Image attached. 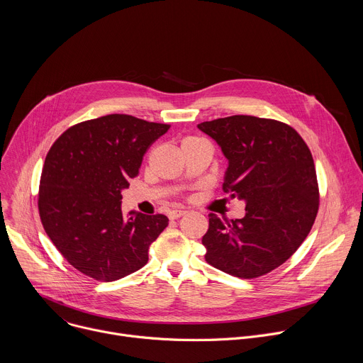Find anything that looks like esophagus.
I'll use <instances>...</instances> for the list:
<instances>
[{"mask_svg":"<svg viewBox=\"0 0 363 363\" xmlns=\"http://www.w3.org/2000/svg\"><path fill=\"white\" fill-rule=\"evenodd\" d=\"M182 216H185V211H182V210H172V211L168 213L169 220H178Z\"/></svg>","mask_w":363,"mask_h":363,"instance_id":"34e87169","label":"esophagus"}]
</instances>
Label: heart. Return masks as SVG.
I'll use <instances>...</instances> for the list:
<instances>
[{"mask_svg":"<svg viewBox=\"0 0 363 363\" xmlns=\"http://www.w3.org/2000/svg\"><path fill=\"white\" fill-rule=\"evenodd\" d=\"M198 140H202V139L198 138V136H192V135L185 136V138L182 139V146H184V145H188V143H192V142H198Z\"/></svg>","mask_w":363,"mask_h":363,"instance_id":"1","label":"heart"}]
</instances>
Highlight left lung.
<instances>
[{
    "mask_svg": "<svg viewBox=\"0 0 363 363\" xmlns=\"http://www.w3.org/2000/svg\"><path fill=\"white\" fill-rule=\"evenodd\" d=\"M198 128L228 160L223 191L245 202L241 220L208 216L205 260L240 279L264 276L289 260L316 220L319 185L312 152L290 125L274 119L235 115Z\"/></svg>",
    "mask_w": 363,
    "mask_h": 363,
    "instance_id": "obj_1",
    "label": "left lung"
}]
</instances>
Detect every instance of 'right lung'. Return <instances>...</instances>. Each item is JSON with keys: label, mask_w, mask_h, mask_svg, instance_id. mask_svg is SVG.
I'll return each mask as SVG.
<instances>
[{"label": "right lung", "mask_w": 363, "mask_h": 363, "mask_svg": "<svg viewBox=\"0 0 363 363\" xmlns=\"http://www.w3.org/2000/svg\"><path fill=\"white\" fill-rule=\"evenodd\" d=\"M169 128L115 113L73 125L50 147L38 189L41 224L84 276L115 281L147 263L149 245L168 218L125 217L122 191L139 175L147 147Z\"/></svg>", "instance_id": "1"}]
</instances>
